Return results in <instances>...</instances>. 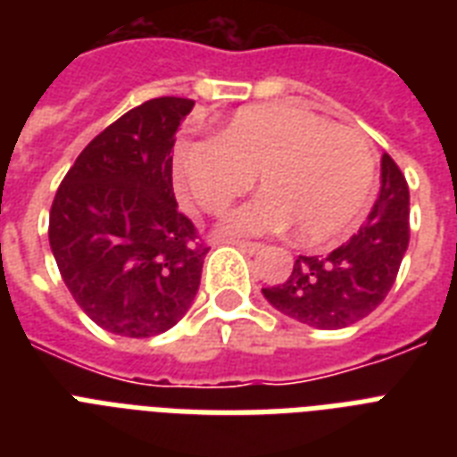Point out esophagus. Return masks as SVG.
Returning a JSON list of instances; mask_svg holds the SVG:
<instances>
[{
	"label": "esophagus",
	"mask_w": 457,
	"mask_h": 457,
	"mask_svg": "<svg viewBox=\"0 0 457 457\" xmlns=\"http://www.w3.org/2000/svg\"><path fill=\"white\" fill-rule=\"evenodd\" d=\"M228 244H232V246H237V249H242L244 253H256V251H261V244H256V242H242V239H228Z\"/></svg>",
	"instance_id": "obj_1"
}]
</instances>
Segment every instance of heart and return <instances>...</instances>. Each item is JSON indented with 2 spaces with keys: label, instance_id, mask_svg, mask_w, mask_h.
I'll use <instances>...</instances> for the list:
<instances>
[{
  "label": "heart",
  "instance_id": "1",
  "mask_svg": "<svg viewBox=\"0 0 457 457\" xmlns=\"http://www.w3.org/2000/svg\"><path fill=\"white\" fill-rule=\"evenodd\" d=\"M375 165L362 132L289 104L237 111L215 139H185L172 152L179 192L204 213L228 211L258 178L261 194L220 222V235L294 225L301 242H325L358 220L375 189Z\"/></svg>",
  "mask_w": 457,
  "mask_h": 457
}]
</instances>
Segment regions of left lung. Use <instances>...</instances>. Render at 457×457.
<instances>
[{"mask_svg": "<svg viewBox=\"0 0 457 457\" xmlns=\"http://www.w3.org/2000/svg\"><path fill=\"white\" fill-rule=\"evenodd\" d=\"M411 192L389 154L368 220L327 256H299L287 282L263 289L272 308L318 329H341L368 318L396 282L411 242Z\"/></svg>", "mask_w": 457, "mask_h": 457, "instance_id": "left-lung-1", "label": "left lung"}]
</instances>
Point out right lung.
Listing matches in <instances>:
<instances>
[{"instance_id": "right-lung-1", "label": "right lung", "mask_w": 457, "mask_h": 457, "mask_svg": "<svg viewBox=\"0 0 457 457\" xmlns=\"http://www.w3.org/2000/svg\"><path fill=\"white\" fill-rule=\"evenodd\" d=\"M192 99L158 96L89 142L49 213V246L75 303L106 332L156 337L185 318L208 246L172 194V146Z\"/></svg>"}]
</instances>
